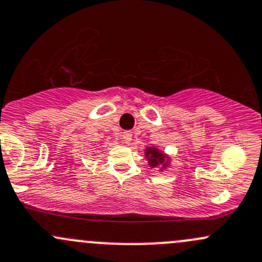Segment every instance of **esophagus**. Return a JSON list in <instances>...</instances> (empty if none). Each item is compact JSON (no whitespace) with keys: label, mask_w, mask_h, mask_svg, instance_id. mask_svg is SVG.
Listing matches in <instances>:
<instances>
[{"label":"esophagus","mask_w":262,"mask_h":262,"mask_svg":"<svg viewBox=\"0 0 262 262\" xmlns=\"http://www.w3.org/2000/svg\"><path fill=\"white\" fill-rule=\"evenodd\" d=\"M132 140V132L131 131H125L122 134V141L125 142L126 145H128Z\"/></svg>","instance_id":"34e87169"}]
</instances>
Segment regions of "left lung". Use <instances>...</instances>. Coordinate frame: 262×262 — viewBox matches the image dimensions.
Segmentation results:
<instances>
[{
    "mask_svg": "<svg viewBox=\"0 0 262 262\" xmlns=\"http://www.w3.org/2000/svg\"><path fill=\"white\" fill-rule=\"evenodd\" d=\"M145 156H146L147 163H149L151 168H159V166H161V170L164 168H166L169 165V161H170L169 160V156H166L163 151L156 149V147H147L145 150Z\"/></svg>",
    "mask_w": 262,
    "mask_h": 262,
    "instance_id": "1",
    "label": "left lung"
}]
</instances>
